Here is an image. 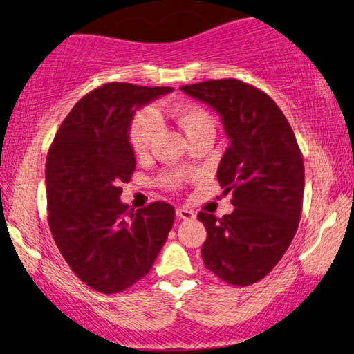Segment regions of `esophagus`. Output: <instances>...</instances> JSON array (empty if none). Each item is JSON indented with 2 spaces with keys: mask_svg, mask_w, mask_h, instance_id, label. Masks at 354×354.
I'll list each match as a JSON object with an SVG mask.
<instances>
[{
  "mask_svg": "<svg viewBox=\"0 0 354 354\" xmlns=\"http://www.w3.org/2000/svg\"><path fill=\"white\" fill-rule=\"evenodd\" d=\"M176 216L180 219H186V221H189V219L196 218V214H194V211H191L188 208H176Z\"/></svg>",
  "mask_w": 354,
  "mask_h": 354,
  "instance_id": "obj_1",
  "label": "esophagus"
}]
</instances>
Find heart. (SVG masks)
<instances>
[{
    "mask_svg": "<svg viewBox=\"0 0 354 354\" xmlns=\"http://www.w3.org/2000/svg\"><path fill=\"white\" fill-rule=\"evenodd\" d=\"M160 120L161 111L158 108L143 109L133 118L131 124H129L128 141L136 156L143 158L148 154ZM176 121L185 129L188 138L200 135L203 131H214V121L209 113L200 106H193V104L178 108ZM183 178H185V174L181 173H166L161 176V183L165 186H169V188H176V186H180Z\"/></svg>",
    "mask_w": 354,
    "mask_h": 354,
    "instance_id": "obj_1",
    "label": "heart"
}]
</instances>
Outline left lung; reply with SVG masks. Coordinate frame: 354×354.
<instances>
[{
	"mask_svg": "<svg viewBox=\"0 0 354 354\" xmlns=\"http://www.w3.org/2000/svg\"><path fill=\"white\" fill-rule=\"evenodd\" d=\"M221 116L230 146L218 181L233 193V213L200 211L208 236L201 254L211 273L228 284L263 279L286 253L303 209V154L286 116L266 93L239 80L181 86Z\"/></svg>",
	"mask_w": 354,
	"mask_h": 354,
	"instance_id": "8db88e82",
	"label": "left lung"
}]
</instances>
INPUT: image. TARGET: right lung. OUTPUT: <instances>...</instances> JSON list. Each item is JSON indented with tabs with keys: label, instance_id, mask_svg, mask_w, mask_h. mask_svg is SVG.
<instances>
[{
	"label": "right lung",
	"instance_id": "add662e5",
	"mask_svg": "<svg viewBox=\"0 0 354 354\" xmlns=\"http://www.w3.org/2000/svg\"><path fill=\"white\" fill-rule=\"evenodd\" d=\"M171 89L131 83L93 89L64 118L48 151L51 234L73 273L100 293H120L148 274L173 226L168 203L133 211L120 200L136 168L128 141L133 115Z\"/></svg>",
	"mask_w": 354,
	"mask_h": 354
}]
</instances>
